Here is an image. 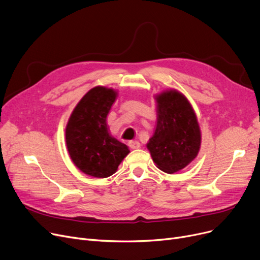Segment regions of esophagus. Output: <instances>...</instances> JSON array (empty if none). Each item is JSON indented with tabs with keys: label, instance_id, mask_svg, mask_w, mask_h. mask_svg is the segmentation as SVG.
Masks as SVG:
<instances>
[{
	"label": "esophagus",
	"instance_id": "obj_1",
	"mask_svg": "<svg viewBox=\"0 0 260 260\" xmlns=\"http://www.w3.org/2000/svg\"><path fill=\"white\" fill-rule=\"evenodd\" d=\"M128 145H129V147H131L132 149H137V148L140 147L139 141H129V142H128Z\"/></svg>",
	"mask_w": 260,
	"mask_h": 260
}]
</instances>
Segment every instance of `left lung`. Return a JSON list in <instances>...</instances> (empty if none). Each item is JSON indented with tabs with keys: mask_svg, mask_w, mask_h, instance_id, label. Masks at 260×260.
Here are the masks:
<instances>
[{
	"mask_svg": "<svg viewBox=\"0 0 260 260\" xmlns=\"http://www.w3.org/2000/svg\"><path fill=\"white\" fill-rule=\"evenodd\" d=\"M157 124L146 147L156 167L174 174L187 167L198 155L201 131L193 106L177 89L155 94Z\"/></svg>",
	"mask_w": 260,
	"mask_h": 260,
	"instance_id": "1",
	"label": "left lung"
}]
</instances>
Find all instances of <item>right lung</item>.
I'll list each match as a JSON object with an SVG mask.
<instances>
[{"mask_svg":"<svg viewBox=\"0 0 260 260\" xmlns=\"http://www.w3.org/2000/svg\"><path fill=\"white\" fill-rule=\"evenodd\" d=\"M118 97L114 88L95 86L78 102L68 119L65 141L74 165L84 174L106 178L118 170L129 149L109 133L106 118Z\"/></svg>","mask_w":260,"mask_h":260,"instance_id":"obj_1","label":"right lung"}]
</instances>
